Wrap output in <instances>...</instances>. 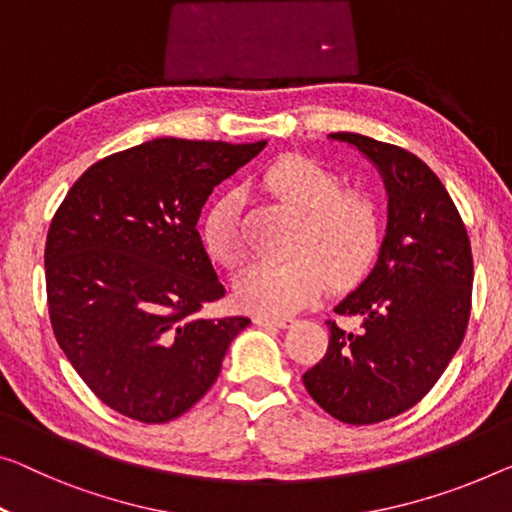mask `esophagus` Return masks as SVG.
I'll list each match as a JSON object with an SVG mask.
<instances>
[{
	"mask_svg": "<svg viewBox=\"0 0 512 512\" xmlns=\"http://www.w3.org/2000/svg\"><path fill=\"white\" fill-rule=\"evenodd\" d=\"M257 326H276V329H287L292 324V317H269V315H259L255 317Z\"/></svg>",
	"mask_w": 512,
	"mask_h": 512,
	"instance_id": "obj_1",
	"label": "esophagus"
}]
</instances>
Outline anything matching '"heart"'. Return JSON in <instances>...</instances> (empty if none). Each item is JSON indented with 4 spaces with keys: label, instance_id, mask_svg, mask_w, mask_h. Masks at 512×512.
<instances>
[{
    "label": "heart",
    "instance_id": "1",
    "mask_svg": "<svg viewBox=\"0 0 512 512\" xmlns=\"http://www.w3.org/2000/svg\"><path fill=\"white\" fill-rule=\"evenodd\" d=\"M262 183L301 216L296 250L303 253L285 262L250 264L234 285L239 305L264 315H287L315 299L326 278L347 285L368 269L381 241L379 211L368 197L342 190L338 174L301 156L271 163ZM202 243L213 262L227 269L246 259L239 195L225 193L213 200L202 220Z\"/></svg>",
    "mask_w": 512,
    "mask_h": 512
}]
</instances>
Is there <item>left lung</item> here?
<instances>
[{"label":"left lung","mask_w":512,"mask_h":512,"mask_svg":"<svg viewBox=\"0 0 512 512\" xmlns=\"http://www.w3.org/2000/svg\"><path fill=\"white\" fill-rule=\"evenodd\" d=\"M329 137L377 167L388 220L372 271L333 308L358 329L329 322V349L303 384L333 418L370 425L414 407L460 349L474 259L451 195L421 158L358 133Z\"/></svg>","instance_id":"obj_1"}]
</instances>
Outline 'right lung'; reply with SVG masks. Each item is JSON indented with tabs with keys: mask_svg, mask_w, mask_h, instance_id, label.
I'll return each instance as SVG.
<instances>
[{
	"mask_svg": "<svg viewBox=\"0 0 512 512\" xmlns=\"http://www.w3.org/2000/svg\"><path fill=\"white\" fill-rule=\"evenodd\" d=\"M264 147L160 137L98 160L68 190L45 241L50 322L110 409L167 423L218 379L250 319L197 317L225 294L197 220Z\"/></svg>",
	"mask_w": 512,
	"mask_h": 512,
	"instance_id": "right-lung-1",
	"label": "right lung"
}]
</instances>
